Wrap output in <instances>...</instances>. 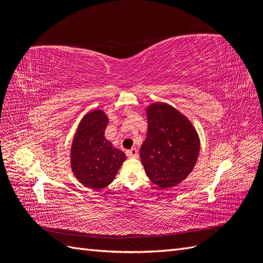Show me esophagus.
<instances>
[{"label": "esophagus", "mask_w": 263, "mask_h": 263, "mask_svg": "<svg viewBox=\"0 0 263 263\" xmlns=\"http://www.w3.org/2000/svg\"><path fill=\"white\" fill-rule=\"evenodd\" d=\"M126 155L129 158H136L138 156V150L136 148H132V149L126 151Z\"/></svg>", "instance_id": "34e87169"}]
</instances>
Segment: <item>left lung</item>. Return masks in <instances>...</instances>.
Returning a JSON list of instances; mask_svg holds the SVG:
<instances>
[{
    "label": "left lung",
    "instance_id": "left-lung-1",
    "mask_svg": "<svg viewBox=\"0 0 263 263\" xmlns=\"http://www.w3.org/2000/svg\"><path fill=\"white\" fill-rule=\"evenodd\" d=\"M148 130L140 159L150 181L165 190L178 185L194 169L200 138L186 116L165 103L146 108Z\"/></svg>",
    "mask_w": 263,
    "mask_h": 263
}]
</instances>
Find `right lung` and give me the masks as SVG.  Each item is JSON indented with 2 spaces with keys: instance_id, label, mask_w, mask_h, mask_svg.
I'll return each instance as SVG.
<instances>
[{
  "instance_id": "right-lung-1",
  "label": "right lung",
  "mask_w": 263,
  "mask_h": 263,
  "mask_svg": "<svg viewBox=\"0 0 263 263\" xmlns=\"http://www.w3.org/2000/svg\"><path fill=\"white\" fill-rule=\"evenodd\" d=\"M107 124L102 109L91 110L81 119L71 145V169L79 182L93 190L110 184L126 159L105 138Z\"/></svg>"
}]
</instances>
